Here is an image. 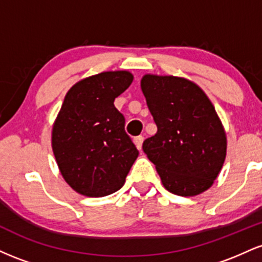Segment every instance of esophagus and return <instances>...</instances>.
Here are the masks:
<instances>
[{"instance_id": "esophagus-1", "label": "esophagus", "mask_w": 262, "mask_h": 262, "mask_svg": "<svg viewBox=\"0 0 262 262\" xmlns=\"http://www.w3.org/2000/svg\"><path fill=\"white\" fill-rule=\"evenodd\" d=\"M143 141H144V137L143 135H139V137H135L134 138V144L135 146H137L138 149H141V146H143Z\"/></svg>"}]
</instances>
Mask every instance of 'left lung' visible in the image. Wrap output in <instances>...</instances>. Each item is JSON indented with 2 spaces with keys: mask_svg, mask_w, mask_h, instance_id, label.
I'll return each instance as SVG.
<instances>
[{
  "mask_svg": "<svg viewBox=\"0 0 262 262\" xmlns=\"http://www.w3.org/2000/svg\"><path fill=\"white\" fill-rule=\"evenodd\" d=\"M140 86L158 127L143 150L164 187L182 197L207 191L227 155V137L212 102L183 77L148 74Z\"/></svg>",
  "mask_w": 262,
  "mask_h": 262,
  "instance_id": "1",
  "label": "left lung"
}]
</instances>
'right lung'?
Segmentation results:
<instances>
[{"instance_id":"1","label":"right lung","mask_w":262,"mask_h":262,"mask_svg":"<svg viewBox=\"0 0 262 262\" xmlns=\"http://www.w3.org/2000/svg\"><path fill=\"white\" fill-rule=\"evenodd\" d=\"M132 81L129 71H106L79 81L66 93L52 146L60 172L77 193H114L139 155L124 130V116L113 103Z\"/></svg>"}]
</instances>
